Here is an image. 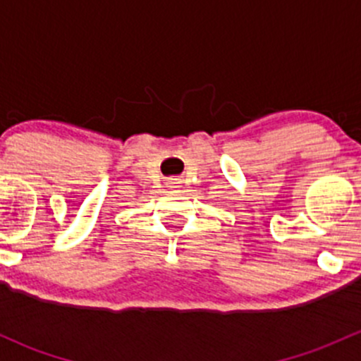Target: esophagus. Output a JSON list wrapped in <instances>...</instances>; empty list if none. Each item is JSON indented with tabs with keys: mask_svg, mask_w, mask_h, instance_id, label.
<instances>
[{
	"mask_svg": "<svg viewBox=\"0 0 361 361\" xmlns=\"http://www.w3.org/2000/svg\"><path fill=\"white\" fill-rule=\"evenodd\" d=\"M178 183H180V180H178V178H167V185H169L171 188H176Z\"/></svg>",
	"mask_w": 361,
	"mask_h": 361,
	"instance_id": "esophagus-1",
	"label": "esophagus"
}]
</instances>
